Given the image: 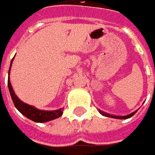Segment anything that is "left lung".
<instances>
[{
  "label": "left lung",
  "instance_id": "1",
  "mask_svg": "<svg viewBox=\"0 0 155 155\" xmlns=\"http://www.w3.org/2000/svg\"><path fill=\"white\" fill-rule=\"evenodd\" d=\"M137 112V110L134 111L132 113H130V114H127V115H113V114H108V113H105V112H103V111H101L100 110V113L101 114H103L104 116L106 117H110V118H115V119H129L130 117H132L134 114H135Z\"/></svg>",
  "mask_w": 155,
  "mask_h": 155
}]
</instances>
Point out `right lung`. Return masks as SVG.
Wrapping results in <instances>:
<instances>
[{"instance_id": "add662e5", "label": "right lung", "mask_w": 155, "mask_h": 155, "mask_svg": "<svg viewBox=\"0 0 155 155\" xmlns=\"http://www.w3.org/2000/svg\"><path fill=\"white\" fill-rule=\"evenodd\" d=\"M11 64V66H12ZM10 66V69H11ZM9 74H10V71H9ZM8 88L10 94L12 96V101L15 104V107L23 115H25L26 118H28L30 120H33L35 122H39V123H43V122H47L50 120H54L56 118L61 117L63 114V109H59L56 110H41L36 109L32 105L27 104L24 103L19 99L16 95L15 94V92L12 89V84L10 83V81L8 80Z\"/></svg>"}]
</instances>
